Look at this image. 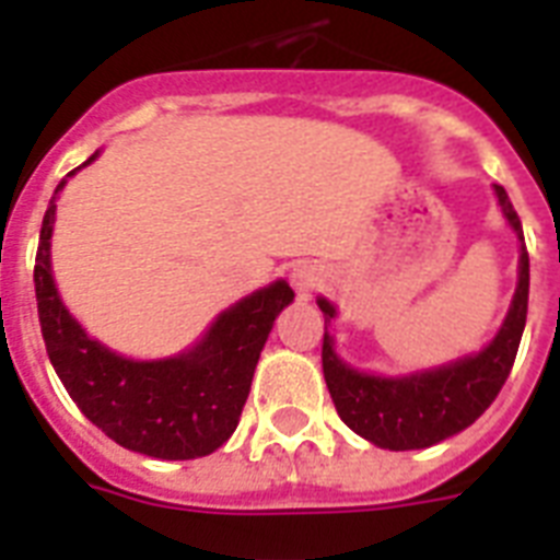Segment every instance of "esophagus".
Listing matches in <instances>:
<instances>
[{"label":"esophagus","mask_w":560,"mask_h":560,"mask_svg":"<svg viewBox=\"0 0 560 560\" xmlns=\"http://www.w3.org/2000/svg\"><path fill=\"white\" fill-rule=\"evenodd\" d=\"M290 279H293V288L299 290V296H307L311 290L319 288V281H323V272L316 270L314 264H299Z\"/></svg>","instance_id":"1"}]
</instances>
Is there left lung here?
Wrapping results in <instances>:
<instances>
[{
	"instance_id": "8db88e82",
	"label": "left lung",
	"mask_w": 560,
	"mask_h": 560,
	"mask_svg": "<svg viewBox=\"0 0 560 560\" xmlns=\"http://www.w3.org/2000/svg\"><path fill=\"white\" fill-rule=\"evenodd\" d=\"M494 191L503 206V214L521 237V281L514 290L503 328L479 354L456 360L451 366H439L433 372L407 374V377H374V374L354 372L334 354V340L328 337L334 305L325 299H316L319 311L325 314L323 372L334 407L354 433L377 447L418 451V447H430V444L451 439L474 424L494 404L505 377L512 372L523 328H526V311H529V253L523 241L521 218L509 194L503 186H494Z\"/></svg>"
}]
</instances>
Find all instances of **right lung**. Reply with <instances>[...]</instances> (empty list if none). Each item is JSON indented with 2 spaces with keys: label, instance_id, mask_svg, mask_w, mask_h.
Here are the masks:
<instances>
[{
  "label": "right lung",
  "instance_id": "add662e5",
  "mask_svg": "<svg viewBox=\"0 0 560 560\" xmlns=\"http://www.w3.org/2000/svg\"><path fill=\"white\" fill-rule=\"evenodd\" d=\"M92 160L95 156L86 162ZM63 183L48 202L34 261L39 331L57 377L83 416L127 451L153 459L209 456L235 433L255 363L276 316L293 302V290L288 281H276L241 299L179 358L151 363L118 358L116 351L86 337L57 296L48 253Z\"/></svg>",
  "mask_w": 560,
  "mask_h": 560
}]
</instances>
